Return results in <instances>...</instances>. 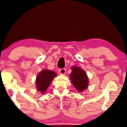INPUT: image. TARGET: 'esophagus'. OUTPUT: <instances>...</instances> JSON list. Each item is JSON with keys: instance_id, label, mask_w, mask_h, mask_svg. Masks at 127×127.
<instances>
[{"instance_id": "obj_1", "label": "esophagus", "mask_w": 127, "mask_h": 127, "mask_svg": "<svg viewBox=\"0 0 127 127\" xmlns=\"http://www.w3.org/2000/svg\"><path fill=\"white\" fill-rule=\"evenodd\" d=\"M59 72L61 74H65L66 73V69L65 68L60 69V70H59Z\"/></svg>"}]
</instances>
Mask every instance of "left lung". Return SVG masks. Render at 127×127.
I'll list each match as a JSON object with an SVG mask.
<instances>
[{
    "instance_id": "left-lung-1",
    "label": "left lung",
    "mask_w": 127,
    "mask_h": 127,
    "mask_svg": "<svg viewBox=\"0 0 127 127\" xmlns=\"http://www.w3.org/2000/svg\"><path fill=\"white\" fill-rule=\"evenodd\" d=\"M70 79L73 86L78 91L81 92L88 87V80L86 72L77 67H73L70 74Z\"/></svg>"
}]
</instances>
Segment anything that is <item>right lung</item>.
<instances>
[{"label": "right lung", "mask_w": 127, "mask_h": 127, "mask_svg": "<svg viewBox=\"0 0 127 127\" xmlns=\"http://www.w3.org/2000/svg\"><path fill=\"white\" fill-rule=\"evenodd\" d=\"M57 76L56 73L52 70H43L40 72L36 78V87L37 90L44 94L50 86L51 81Z\"/></svg>", "instance_id": "right-lung-1"}]
</instances>
